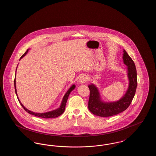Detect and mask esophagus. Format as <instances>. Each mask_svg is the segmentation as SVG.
I'll list each match as a JSON object with an SVG mask.
<instances>
[{
  "mask_svg": "<svg viewBox=\"0 0 156 156\" xmlns=\"http://www.w3.org/2000/svg\"><path fill=\"white\" fill-rule=\"evenodd\" d=\"M87 81V77L85 75H82L79 78L78 82L80 84H83V83H85Z\"/></svg>",
  "mask_w": 156,
  "mask_h": 156,
  "instance_id": "1",
  "label": "esophagus"
}]
</instances>
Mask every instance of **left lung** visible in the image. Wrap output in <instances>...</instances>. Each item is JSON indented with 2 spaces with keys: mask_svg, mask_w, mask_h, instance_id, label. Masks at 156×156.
I'll return each mask as SVG.
<instances>
[{
  "mask_svg": "<svg viewBox=\"0 0 156 156\" xmlns=\"http://www.w3.org/2000/svg\"><path fill=\"white\" fill-rule=\"evenodd\" d=\"M123 63L127 66V76L129 85L125 94L119 100L106 102L102 99L97 86L90 83L88 109L95 115L101 117H110L125 111L131 104L137 88V71L133 61L123 49Z\"/></svg>",
  "mask_w": 156,
  "mask_h": 156,
  "instance_id": "1",
  "label": "left lung"
}]
</instances>
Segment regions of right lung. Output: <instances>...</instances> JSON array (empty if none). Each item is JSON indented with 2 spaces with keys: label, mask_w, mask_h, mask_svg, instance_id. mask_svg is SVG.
<instances>
[{
  "label": "right lung",
  "mask_w": 156,
  "mask_h": 156,
  "mask_svg": "<svg viewBox=\"0 0 156 156\" xmlns=\"http://www.w3.org/2000/svg\"><path fill=\"white\" fill-rule=\"evenodd\" d=\"M29 48L27 49V50L26 51V52H25L22 56L20 57V60L23 57H24L29 51ZM18 66V65H17ZM16 71H17V68H16ZM14 84H15V92H16V96L17 97V99L20 102V105H22L23 109L27 112H28L29 113H30L31 115H34L37 117H39V118H45V119H48V118H57L58 116H60L61 115H62L64 112L65 111V108H66V103H67V99H68V98L69 97L70 93L71 92V91H73L74 89L75 88V85L73 84L71 85V87L68 89V90L66 92V93L65 94L64 96L62 98V100L61 101V105L59 106V108H57V109H55L53 111H51L47 112H45V113H36V112H34L31 111L30 110L27 109L26 108H25V106L23 105L22 103L20 102V99H19V97L17 96V89H16V75H15V81H14Z\"/></svg>",
  "instance_id": "1"
}]
</instances>
